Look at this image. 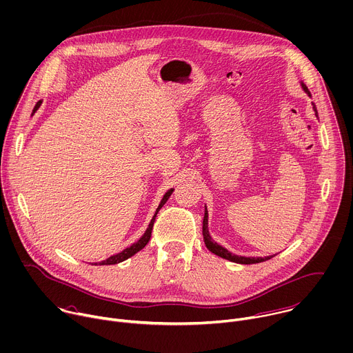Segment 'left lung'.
Listing matches in <instances>:
<instances>
[{
  "label": "left lung",
  "mask_w": 353,
  "mask_h": 353,
  "mask_svg": "<svg viewBox=\"0 0 353 353\" xmlns=\"http://www.w3.org/2000/svg\"><path fill=\"white\" fill-rule=\"evenodd\" d=\"M301 84H302V88L310 95L307 87H306L303 83H301ZM312 105H313V109H314V114L317 116L316 105H314V103H312ZM202 236H203L205 245H206V248H208L210 252H213L214 255H217V256H220V258H223V259H227V261H230V262H236V263H241V265H252V263H261V262L269 261V259H272V258L274 256V255H273V256H266V258H245V256L232 255L231 252H228L225 248H223L221 245H219L217 243H214V241L212 240V237L209 236V231H208V210H206V209H205V216H203V223H202Z\"/></svg>",
  "instance_id": "obj_1"
}]
</instances>
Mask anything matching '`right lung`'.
<instances>
[{
  "instance_id": "obj_1",
  "label": "right lung",
  "mask_w": 353,
  "mask_h": 353,
  "mask_svg": "<svg viewBox=\"0 0 353 353\" xmlns=\"http://www.w3.org/2000/svg\"><path fill=\"white\" fill-rule=\"evenodd\" d=\"M40 105H41V101H39V102L36 103V106H34V109H33V113L40 108ZM33 113H32V114H33ZM172 192H173V188H172V190H169V191L163 195V198H162V201H161V203H159V206H158V209H157V212H155V214H154V217H152L151 223L148 224L147 231L144 232V236H143L137 243H134L132 247H129V248L123 250V251H122V252H119V254H116V255H113V256H109L106 261H102V262H99L98 265H116V263H121V262H123V261L129 259L130 256H133L134 254H137L139 251H141V250L148 244V241H150V239H151V232H152L154 221H155V217H157V214H158L159 209L166 203V201L169 199V196L172 195ZM94 265H97V263H94Z\"/></svg>"
}]
</instances>
